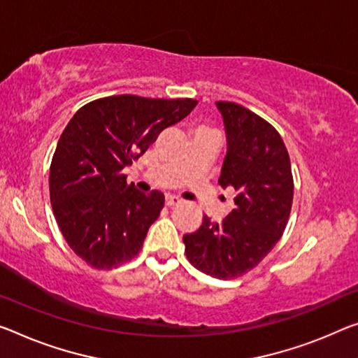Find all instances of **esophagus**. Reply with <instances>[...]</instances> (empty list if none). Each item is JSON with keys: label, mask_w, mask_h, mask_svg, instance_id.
<instances>
[{"label": "esophagus", "mask_w": 358, "mask_h": 358, "mask_svg": "<svg viewBox=\"0 0 358 358\" xmlns=\"http://www.w3.org/2000/svg\"><path fill=\"white\" fill-rule=\"evenodd\" d=\"M178 205H180V200L178 196H173V195L166 196V206L168 208H173V206H178Z\"/></svg>", "instance_id": "1"}]
</instances>
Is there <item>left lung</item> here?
<instances>
[{
    "label": "left lung",
    "mask_w": 358,
    "mask_h": 358,
    "mask_svg": "<svg viewBox=\"0 0 358 358\" xmlns=\"http://www.w3.org/2000/svg\"><path fill=\"white\" fill-rule=\"evenodd\" d=\"M222 115L227 155L219 184L235 189V210L184 235L192 266L230 280L256 267L285 232L293 205V174L282 136L271 123L235 102H216Z\"/></svg>",
    "instance_id": "obj_1"
}]
</instances>
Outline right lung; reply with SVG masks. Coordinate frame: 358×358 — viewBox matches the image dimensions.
<instances>
[{
	"label": "right lung",
	"instance_id": "add662e5",
	"mask_svg": "<svg viewBox=\"0 0 358 358\" xmlns=\"http://www.w3.org/2000/svg\"><path fill=\"white\" fill-rule=\"evenodd\" d=\"M196 103L110 96L86 103L65 126L49 169V195L65 241L91 267L108 271L139 255L164 195L136 190L122 171Z\"/></svg>",
	"mask_w": 358,
	"mask_h": 358
}]
</instances>
